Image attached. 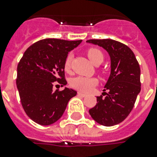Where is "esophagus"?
I'll list each match as a JSON object with an SVG mask.
<instances>
[{"label": "esophagus", "instance_id": "34e87169", "mask_svg": "<svg viewBox=\"0 0 157 157\" xmlns=\"http://www.w3.org/2000/svg\"><path fill=\"white\" fill-rule=\"evenodd\" d=\"M79 96H81V97H86V94H84V93H81V92H78L77 93Z\"/></svg>", "mask_w": 157, "mask_h": 157}]
</instances>
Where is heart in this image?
<instances>
[{
  "label": "heart",
  "instance_id": "b5f03b06",
  "mask_svg": "<svg viewBox=\"0 0 157 157\" xmlns=\"http://www.w3.org/2000/svg\"><path fill=\"white\" fill-rule=\"evenodd\" d=\"M87 56L91 61V63L95 64L98 62H103V54L100 50L95 48H90L87 50ZM72 59V55L68 54L64 61L63 67L66 71L71 70V63ZM98 84V80L96 78L85 77V76H76L70 81V86L73 89L82 92H90L93 90L94 86Z\"/></svg>",
  "mask_w": 157,
  "mask_h": 157
}]
</instances>
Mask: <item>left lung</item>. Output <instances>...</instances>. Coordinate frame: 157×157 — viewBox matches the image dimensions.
Instances as JSON below:
<instances>
[{"instance_id": "1", "label": "left lung", "mask_w": 157, "mask_h": 157, "mask_svg": "<svg viewBox=\"0 0 157 157\" xmlns=\"http://www.w3.org/2000/svg\"><path fill=\"white\" fill-rule=\"evenodd\" d=\"M86 42L103 47L111 59V74L104 86L108 92L97 97L98 103L89 112L98 124L112 126L129 116L141 90L139 64L133 51L119 41L93 39Z\"/></svg>"}]
</instances>
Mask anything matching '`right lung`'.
Here are the masks:
<instances>
[{
  "label": "right lung",
  "mask_w": 157,
  "mask_h": 157,
  "mask_svg": "<svg viewBox=\"0 0 157 157\" xmlns=\"http://www.w3.org/2000/svg\"><path fill=\"white\" fill-rule=\"evenodd\" d=\"M81 41L48 38L33 44L23 54L17 67L16 85L26 114L36 123L49 125L56 122L76 95V90L67 87L54 92L53 86L55 81L67 85L64 61Z\"/></svg>",
  "instance_id": "right-lung-1"
}]
</instances>
